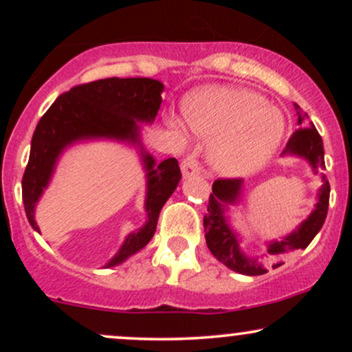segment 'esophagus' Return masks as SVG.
Wrapping results in <instances>:
<instances>
[{"mask_svg": "<svg viewBox=\"0 0 352 352\" xmlns=\"http://www.w3.org/2000/svg\"><path fill=\"white\" fill-rule=\"evenodd\" d=\"M200 170L201 167L195 153H190V155L185 157L184 162H182V172H184V177L197 175V173H200Z\"/></svg>", "mask_w": 352, "mask_h": 352, "instance_id": "1", "label": "esophagus"}]
</instances>
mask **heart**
Here are the masks:
<instances>
[{
    "label": "heart",
    "mask_w": 352,
    "mask_h": 352,
    "mask_svg": "<svg viewBox=\"0 0 352 352\" xmlns=\"http://www.w3.org/2000/svg\"><path fill=\"white\" fill-rule=\"evenodd\" d=\"M192 131L213 144L212 160L225 173H245L260 167L274 152L285 132L281 112L246 89H210L184 104Z\"/></svg>",
    "instance_id": "1"
}]
</instances>
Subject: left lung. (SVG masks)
<instances>
[{"label": "left lung", "mask_w": 352, "mask_h": 352, "mask_svg": "<svg viewBox=\"0 0 352 352\" xmlns=\"http://www.w3.org/2000/svg\"><path fill=\"white\" fill-rule=\"evenodd\" d=\"M298 114V127L289 137L288 144L283 153H294V155L305 157L311 164L313 170L318 173L321 167H324V148H322V139L313 124H309L308 114L294 104ZM241 179H217L213 182L212 192L208 199L207 215L204 217L205 240H207L208 250L213 256L223 265H227L233 272L248 274V276H260L268 273L270 270H276L278 266L285 263L289 254L305 250L311 243L316 233L321 230L328 215L329 207V182L322 177V185L319 188L318 204L314 212L301 223L296 232L286 236L281 241H272L266 248L263 256L252 258L240 250V241L236 240L235 233L228 227L223 217V210L227 204H233L240 195Z\"/></svg>", "instance_id": "1"}]
</instances>
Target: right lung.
Here are the masks:
<instances>
[{"instance_id": "add662e5", "label": "right lung", "mask_w": 352, "mask_h": 352, "mask_svg": "<svg viewBox=\"0 0 352 352\" xmlns=\"http://www.w3.org/2000/svg\"><path fill=\"white\" fill-rule=\"evenodd\" d=\"M164 84L148 78H107L79 84L60 94L41 117L31 140L30 162L23 175V201L31 227L39 232L34 221V205L51 179L52 168L64 147L80 139H109L137 142V122H152L162 104ZM147 167V223L131 233L119 253L107 263L116 266L125 258L142 250L151 241L164 204L182 179L177 159L155 165L148 153L144 155Z\"/></svg>"}]
</instances>
